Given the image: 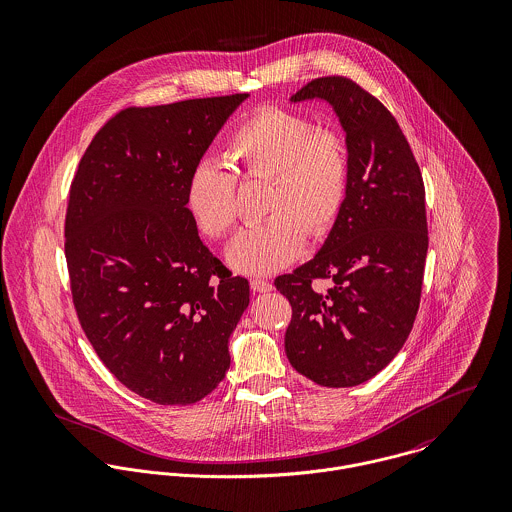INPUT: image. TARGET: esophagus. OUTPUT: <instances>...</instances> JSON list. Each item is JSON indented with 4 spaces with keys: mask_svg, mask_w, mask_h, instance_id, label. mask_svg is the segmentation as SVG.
Returning <instances> with one entry per match:
<instances>
[{
    "mask_svg": "<svg viewBox=\"0 0 512 512\" xmlns=\"http://www.w3.org/2000/svg\"><path fill=\"white\" fill-rule=\"evenodd\" d=\"M250 288L258 293L272 292L274 290V286L268 280H250Z\"/></svg>",
    "mask_w": 512,
    "mask_h": 512,
    "instance_id": "esophagus-1",
    "label": "esophagus"
}]
</instances>
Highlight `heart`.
Segmentation results:
<instances>
[{
  "instance_id": "1",
  "label": "heart",
  "mask_w": 512,
  "mask_h": 512,
  "mask_svg": "<svg viewBox=\"0 0 512 512\" xmlns=\"http://www.w3.org/2000/svg\"><path fill=\"white\" fill-rule=\"evenodd\" d=\"M232 165L201 161L193 167L185 205L199 230L226 238L238 219L236 177L268 179L264 215L242 230L228 248V264L250 276L274 274L299 256L305 236H325L349 197L351 161L347 144L331 128H313L303 114L262 106L242 118L224 142Z\"/></svg>"
}]
</instances>
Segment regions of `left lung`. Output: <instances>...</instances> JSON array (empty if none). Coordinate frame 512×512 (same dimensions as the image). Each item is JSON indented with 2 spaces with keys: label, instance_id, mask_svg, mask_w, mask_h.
Returning a JSON list of instances; mask_svg holds the SVG:
<instances>
[{
  "label": "left lung",
  "instance_id": "left-lung-1",
  "mask_svg": "<svg viewBox=\"0 0 512 512\" xmlns=\"http://www.w3.org/2000/svg\"><path fill=\"white\" fill-rule=\"evenodd\" d=\"M327 100L347 132L351 185L343 213L313 260L276 278L292 305L286 355L305 378L363 384L406 343L428 254L426 189L388 108L347 76L307 82L292 102ZM329 279L327 291L314 286Z\"/></svg>",
  "mask_w": 512,
  "mask_h": 512
}]
</instances>
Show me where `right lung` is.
Listing matches in <instances>:
<instances>
[{
	"label": "right lung",
	"mask_w": 512,
	"mask_h": 512,
	"mask_svg": "<svg viewBox=\"0 0 512 512\" xmlns=\"http://www.w3.org/2000/svg\"><path fill=\"white\" fill-rule=\"evenodd\" d=\"M248 94L132 106L92 138L74 173L65 258L74 311L104 366L155 404L187 406L224 378L248 307L185 205L193 167Z\"/></svg>",
	"instance_id": "add662e5"
}]
</instances>
